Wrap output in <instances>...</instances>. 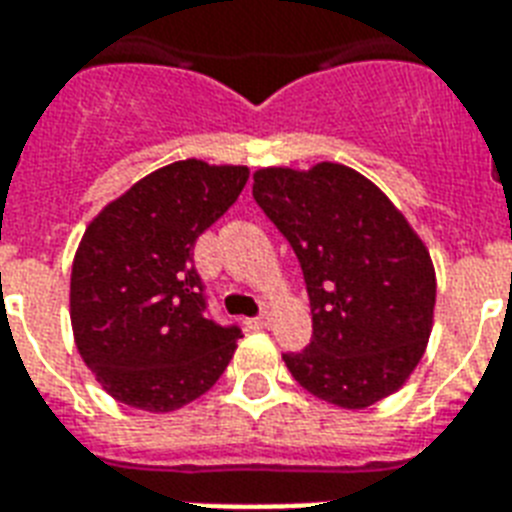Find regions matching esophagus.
I'll return each instance as SVG.
<instances>
[{"mask_svg": "<svg viewBox=\"0 0 512 512\" xmlns=\"http://www.w3.org/2000/svg\"><path fill=\"white\" fill-rule=\"evenodd\" d=\"M268 324H271V316H268V313H263L260 319H249L247 321L249 329H265V327H268Z\"/></svg>", "mask_w": 512, "mask_h": 512, "instance_id": "esophagus-1", "label": "esophagus"}]
</instances>
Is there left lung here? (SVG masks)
Returning <instances> with one entry per match:
<instances>
[{
    "label": "left lung",
    "mask_w": 512,
    "mask_h": 512,
    "mask_svg": "<svg viewBox=\"0 0 512 512\" xmlns=\"http://www.w3.org/2000/svg\"><path fill=\"white\" fill-rule=\"evenodd\" d=\"M252 196L295 249L313 340L284 364L340 409L393 396L420 364L436 311V268L404 212L345 164L260 167Z\"/></svg>",
    "instance_id": "obj_1"
}]
</instances>
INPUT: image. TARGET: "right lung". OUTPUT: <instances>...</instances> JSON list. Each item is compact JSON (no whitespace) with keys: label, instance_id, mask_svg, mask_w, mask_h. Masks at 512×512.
Instances as JSON below:
<instances>
[{"label":"right lung","instance_id":"obj_1","mask_svg":"<svg viewBox=\"0 0 512 512\" xmlns=\"http://www.w3.org/2000/svg\"><path fill=\"white\" fill-rule=\"evenodd\" d=\"M244 164L172 162L87 225L71 265V329L100 388L143 412H175L225 372L241 332L207 319L193 244L247 185Z\"/></svg>","mask_w":512,"mask_h":512}]
</instances>
